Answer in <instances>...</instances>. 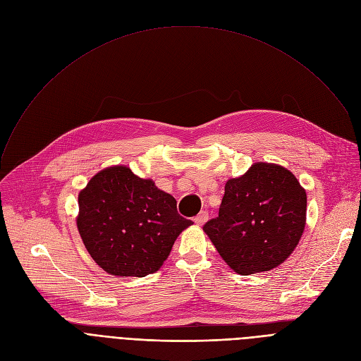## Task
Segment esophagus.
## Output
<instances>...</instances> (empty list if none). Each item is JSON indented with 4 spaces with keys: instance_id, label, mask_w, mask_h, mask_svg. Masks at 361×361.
I'll list each match as a JSON object with an SVG mask.
<instances>
[{
    "instance_id": "34e87169",
    "label": "esophagus",
    "mask_w": 361,
    "mask_h": 361,
    "mask_svg": "<svg viewBox=\"0 0 361 361\" xmlns=\"http://www.w3.org/2000/svg\"><path fill=\"white\" fill-rule=\"evenodd\" d=\"M207 218H209V215H207V212L206 211H202L196 218H195V222H196V225H203L206 221H207Z\"/></svg>"
}]
</instances>
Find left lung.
<instances>
[{
  "label": "left lung",
  "mask_w": 361,
  "mask_h": 361,
  "mask_svg": "<svg viewBox=\"0 0 361 361\" xmlns=\"http://www.w3.org/2000/svg\"><path fill=\"white\" fill-rule=\"evenodd\" d=\"M307 195L286 166L253 164L225 183L219 215L203 231L228 267L240 275L278 268L305 233Z\"/></svg>",
  "instance_id": "1"
}]
</instances>
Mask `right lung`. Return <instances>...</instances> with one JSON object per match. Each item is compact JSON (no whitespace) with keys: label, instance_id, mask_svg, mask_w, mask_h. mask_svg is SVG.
Returning a JSON list of instances; mask_svg holds the SVG:
<instances>
[{"label":"right lung","instance_id":"right-lung-1","mask_svg":"<svg viewBox=\"0 0 361 361\" xmlns=\"http://www.w3.org/2000/svg\"><path fill=\"white\" fill-rule=\"evenodd\" d=\"M78 230L92 259L114 276H146L168 259L177 237L193 222L154 180L126 165L94 174L79 193Z\"/></svg>","mask_w":361,"mask_h":361}]
</instances>
